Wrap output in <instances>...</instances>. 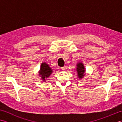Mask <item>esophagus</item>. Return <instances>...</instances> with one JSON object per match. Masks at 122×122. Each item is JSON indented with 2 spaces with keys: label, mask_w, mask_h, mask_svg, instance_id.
Returning <instances> with one entry per match:
<instances>
[{
  "label": "esophagus",
  "mask_w": 122,
  "mask_h": 122,
  "mask_svg": "<svg viewBox=\"0 0 122 122\" xmlns=\"http://www.w3.org/2000/svg\"><path fill=\"white\" fill-rule=\"evenodd\" d=\"M66 66H64L63 67H62V68H61V69L62 70H63V71H65L66 70Z\"/></svg>",
  "instance_id": "esophagus-1"
}]
</instances>
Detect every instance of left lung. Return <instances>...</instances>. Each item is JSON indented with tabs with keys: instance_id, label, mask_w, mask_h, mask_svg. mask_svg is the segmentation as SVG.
<instances>
[{
	"instance_id": "1",
	"label": "left lung",
	"mask_w": 122,
	"mask_h": 122,
	"mask_svg": "<svg viewBox=\"0 0 122 122\" xmlns=\"http://www.w3.org/2000/svg\"><path fill=\"white\" fill-rule=\"evenodd\" d=\"M76 71L77 72V76L79 79H82L85 75V68L82 62H79L77 63L76 66Z\"/></svg>"
}]
</instances>
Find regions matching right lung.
I'll return each instance as SVG.
<instances>
[{"label":"right lung","instance_id":"obj_1","mask_svg":"<svg viewBox=\"0 0 122 122\" xmlns=\"http://www.w3.org/2000/svg\"><path fill=\"white\" fill-rule=\"evenodd\" d=\"M52 72V70L49 66H48L47 63L43 62L41 63L39 75L41 77V79L42 80V81L46 82V79L50 76Z\"/></svg>","mask_w":122,"mask_h":122}]
</instances>
